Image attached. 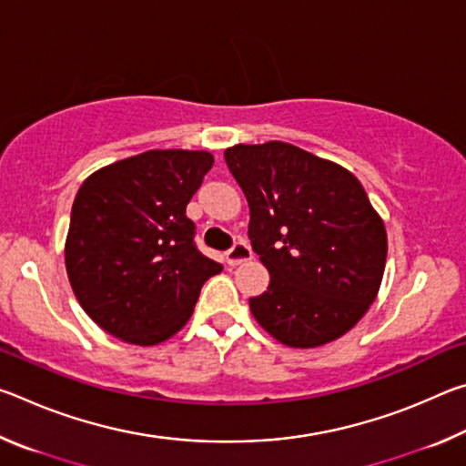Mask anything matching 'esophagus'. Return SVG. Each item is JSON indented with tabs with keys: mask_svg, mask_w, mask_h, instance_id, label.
<instances>
[{
	"mask_svg": "<svg viewBox=\"0 0 466 466\" xmlns=\"http://www.w3.org/2000/svg\"><path fill=\"white\" fill-rule=\"evenodd\" d=\"M250 258H252V250L247 242H236L234 247L226 252V261L230 267H236L244 261H250Z\"/></svg>",
	"mask_w": 466,
	"mask_h": 466,
	"instance_id": "34e87169",
	"label": "esophagus"
}]
</instances>
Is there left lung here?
I'll list each match as a JSON object with an SVG mask.
<instances>
[{
	"mask_svg": "<svg viewBox=\"0 0 466 466\" xmlns=\"http://www.w3.org/2000/svg\"><path fill=\"white\" fill-rule=\"evenodd\" d=\"M247 197L248 238L269 288L255 320L288 347L327 345L351 330L380 289L386 228L360 180L306 149L267 141L224 152Z\"/></svg>",
	"mask_w": 466,
	"mask_h": 466,
	"instance_id": "1",
	"label": "left lung"
}]
</instances>
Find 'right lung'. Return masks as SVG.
<instances>
[{"mask_svg": "<svg viewBox=\"0 0 466 466\" xmlns=\"http://www.w3.org/2000/svg\"><path fill=\"white\" fill-rule=\"evenodd\" d=\"M214 167L205 149H147L84 180L66 238V269L84 312L108 335L152 347L191 319L222 271L195 248L187 205Z\"/></svg>", "mask_w": 466, "mask_h": 466, "instance_id": "add662e5", "label": "right lung"}]
</instances>
